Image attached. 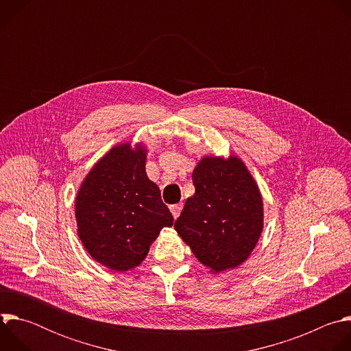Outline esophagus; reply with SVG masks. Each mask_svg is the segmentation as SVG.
Instances as JSON below:
<instances>
[{"label": "esophagus", "instance_id": "34e87169", "mask_svg": "<svg viewBox=\"0 0 351 351\" xmlns=\"http://www.w3.org/2000/svg\"><path fill=\"white\" fill-rule=\"evenodd\" d=\"M169 208H171V213H172L173 218H178V217L180 215V213H182L183 204H173V206H171Z\"/></svg>", "mask_w": 351, "mask_h": 351}]
</instances>
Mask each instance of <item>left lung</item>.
Returning a JSON list of instances; mask_svg holds the SVG:
<instances>
[{"instance_id":"obj_1","label":"left lung","mask_w":351,"mask_h":351,"mask_svg":"<svg viewBox=\"0 0 351 351\" xmlns=\"http://www.w3.org/2000/svg\"><path fill=\"white\" fill-rule=\"evenodd\" d=\"M191 178L195 193L186 199L175 229L213 271L240 265L263 232V198L254 179L236 157H206Z\"/></svg>"}]
</instances>
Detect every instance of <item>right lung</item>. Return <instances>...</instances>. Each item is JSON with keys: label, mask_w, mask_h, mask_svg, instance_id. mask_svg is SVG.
<instances>
[{"label": "right lung", "mask_w": 351, "mask_h": 351, "mask_svg": "<svg viewBox=\"0 0 351 351\" xmlns=\"http://www.w3.org/2000/svg\"><path fill=\"white\" fill-rule=\"evenodd\" d=\"M79 237L87 253L114 271L137 267L173 218L145 173V152L121 144L88 172L76 197Z\"/></svg>", "instance_id": "right-lung-1"}]
</instances>
